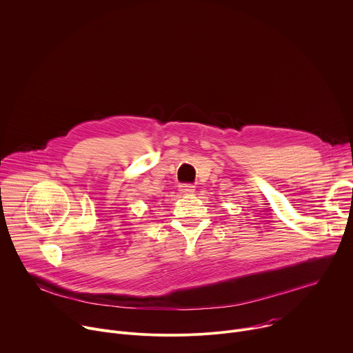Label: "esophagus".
Here are the masks:
<instances>
[{
  "label": "esophagus",
  "mask_w": 353,
  "mask_h": 353,
  "mask_svg": "<svg viewBox=\"0 0 353 353\" xmlns=\"http://www.w3.org/2000/svg\"><path fill=\"white\" fill-rule=\"evenodd\" d=\"M194 190H195V185L190 184V183L180 185V192H183V194H191V192H194Z\"/></svg>",
  "instance_id": "1"
}]
</instances>
